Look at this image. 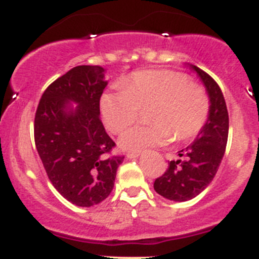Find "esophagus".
Listing matches in <instances>:
<instances>
[{
	"label": "esophagus",
	"instance_id": "obj_1",
	"mask_svg": "<svg viewBox=\"0 0 259 259\" xmlns=\"http://www.w3.org/2000/svg\"><path fill=\"white\" fill-rule=\"evenodd\" d=\"M140 155V153H137V151H129V153H126V156L129 159H134V158H138V156Z\"/></svg>",
	"mask_w": 259,
	"mask_h": 259
}]
</instances>
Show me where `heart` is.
<instances>
[{"label": "heart", "mask_w": 259, "mask_h": 259, "mask_svg": "<svg viewBox=\"0 0 259 259\" xmlns=\"http://www.w3.org/2000/svg\"><path fill=\"white\" fill-rule=\"evenodd\" d=\"M146 114L149 125H137L120 138V146L126 151H137L161 145L173 138L188 140L197 137L205 126L210 113L207 91L193 83L188 75L171 70H149L132 75L124 89L105 93L100 99V109L106 127L120 134L129 127L140 114Z\"/></svg>", "instance_id": "heart-1"}]
</instances>
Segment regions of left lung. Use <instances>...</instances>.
<instances>
[{
  "instance_id": "8db88e82",
  "label": "left lung",
  "mask_w": 259,
  "mask_h": 259,
  "mask_svg": "<svg viewBox=\"0 0 259 259\" xmlns=\"http://www.w3.org/2000/svg\"><path fill=\"white\" fill-rule=\"evenodd\" d=\"M207 88L210 113L205 126L193 144L179 151V160H171L164 174L154 182V189L164 198L185 202L202 193L215 177L226 151L229 117L223 93L217 81L193 65Z\"/></svg>"
}]
</instances>
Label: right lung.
Returning a JSON list of instances; mask_svg holds the SVG:
<instances>
[{
  "label": "right lung",
  "instance_id": "1",
  "mask_svg": "<svg viewBox=\"0 0 259 259\" xmlns=\"http://www.w3.org/2000/svg\"><path fill=\"white\" fill-rule=\"evenodd\" d=\"M99 65L76 66L44 91L35 114V144L55 189L72 204L91 207L109 197L124 156L100 119L106 86ZM79 105L70 109L68 101Z\"/></svg>",
  "mask_w": 259,
  "mask_h": 259
}]
</instances>
